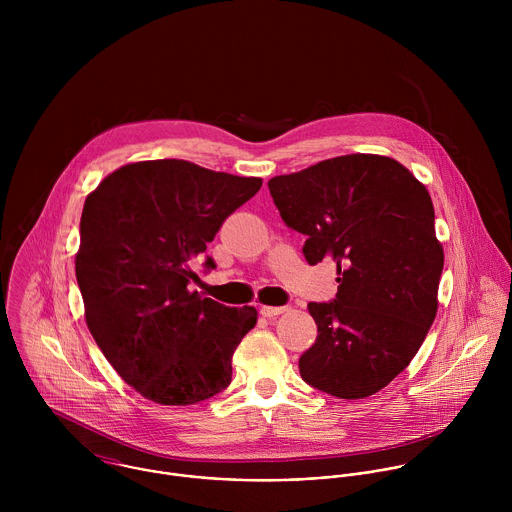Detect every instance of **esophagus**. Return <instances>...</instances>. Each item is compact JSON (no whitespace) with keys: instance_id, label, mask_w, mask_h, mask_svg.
Instances as JSON below:
<instances>
[{"instance_id":"1","label":"esophagus","mask_w":512,"mask_h":512,"mask_svg":"<svg viewBox=\"0 0 512 512\" xmlns=\"http://www.w3.org/2000/svg\"><path fill=\"white\" fill-rule=\"evenodd\" d=\"M288 311V307H274V305H262L260 307V313L264 315V317H276V315H282V313H286Z\"/></svg>"}]
</instances>
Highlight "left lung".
<instances>
[{
    "instance_id": "obj_1",
    "label": "left lung",
    "mask_w": 512,
    "mask_h": 512,
    "mask_svg": "<svg viewBox=\"0 0 512 512\" xmlns=\"http://www.w3.org/2000/svg\"><path fill=\"white\" fill-rule=\"evenodd\" d=\"M305 260L337 264V297L309 303L317 339L301 378L345 400L372 396L422 347L438 313L443 248L428 189L396 159L353 153L268 181Z\"/></svg>"
}]
</instances>
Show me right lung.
Returning a JSON list of instances; mask_svg holds the SVG:
<instances>
[{
	"mask_svg": "<svg viewBox=\"0 0 512 512\" xmlns=\"http://www.w3.org/2000/svg\"><path fill=\"white\" fill-rule=\"evenodd\" d=\"M260 187V177L153 159L116 169L86 197L74 260L86 325L147 400L189 406L230 384L232 355L258 311L189 284L224 219ZM203 266L213 270V258Z\"/></svg>",
	"mask_w": 512,
	"mask_h": 512,
	"instance_id": "obj_1",
	"label": "right lung"
}]
</instances>
